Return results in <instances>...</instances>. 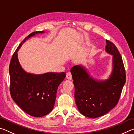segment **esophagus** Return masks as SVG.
Instances as JSON below:
<instances>
[{
    "label": "esophagus",
    "instance_id": "esophagus-1",
    "mask_svg": "<svg viewBox=\"0 0 134 134\" xmlns=\"http://www.w3.org/2000/svg\"><path fill=\"white\" fill-rule=\"evenodd\" d=\"M66 77L68 80H71L72 79V76L70 72H67L66 74Z\"/></svg>",
    "mask_w": 134,
    "mask_h": 134
}]
</instances>
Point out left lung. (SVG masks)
I'll return each mask as SVG.
<instances>
[{
	"instance_id": "obj_1",
	"label": "left lung",
	"mask_w": 134,
	"mask_h": 134,
	"mask_svg": "<svg viewBox=\"0 0 134 134\" xmlns=\"http://www.w3.org/2000/svg\"><path fill=\"white\" fill-rule=\"evenodd\" d=\"M105 51L112 55V71L108 79L93 78L82 65H74L70 70L77 107L90 118L103 116L116 105L126 81L123 61L116 47L106 40Z\"/></svg>"
}]
</instances>
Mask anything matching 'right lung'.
I'll return each mask as SVG.
<instances>
[{
    "label": "right lung",
    "instance_id": "right-lung-1",
    "mask_svg": "<svg viewBox=\"0 0 134 134\" xmlns=\"http://www.w3.org/2000/svg\"><path fill=\"white\" fill-rule=\"evenodd\" d=\"M45 32H34L22 41L13 54L9 69L10 92L18 106L28 115L42 117L53 110L59 85L65 77L64 72L36 74L26 72L20 64L18 51L29 38Z\"/></svg>",
    "mask_w": 134,
    "mask_h": 134
}]
</instances>
